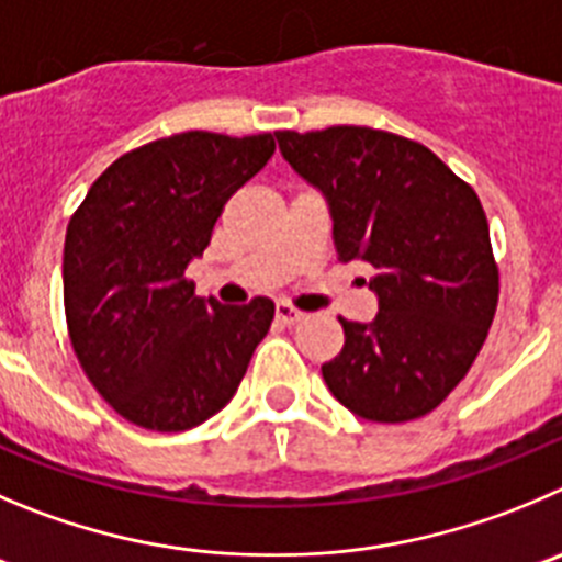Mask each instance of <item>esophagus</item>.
Instances as JSON below:
<instances>
[{
    "instance_id": "esophagus-1",
    "label": "esophagus",
    "mask_w": 562,
    "mask_h": 562,
    "mask_svg": "<svg viewBox=\"0 0 562 562\" xmlns=\"http://www.w3.org/2000/svg\"><path fill=\"white\" fill-rule=\"evenodd\" d=\"M276 319H278V323H284V325H295V323H301V319H303V312H301V308L290 306V303H278Z\"/></svg>"
}]
</instances>
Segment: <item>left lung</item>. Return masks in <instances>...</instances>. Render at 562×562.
Segmentation results:
<instances>
[{
    "label": "left lung",
    "instance_id": "1",
    "mask_svg": "<svg viewBox=\"0 0 562 562\" xmlns=\"http://www.w3.org/2000/svg\"><path fill=\"white\" fill-rule=\"evenodd\" d=\"M286 162L325 192L339 261L372 265L375 323H350L323 378L370 422H411L472 370L499 301L477 192L422 143L372 126L276 132Z\"/></svg>",
    "mask_w": 562,
    "mask_h": 562
}]
</instances>
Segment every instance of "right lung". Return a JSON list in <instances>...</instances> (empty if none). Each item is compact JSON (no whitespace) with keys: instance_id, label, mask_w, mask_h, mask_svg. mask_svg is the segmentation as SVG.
<instances>
[{"instance_id":"1","label":"right lung","mask_w":562,"mask_h":562,"mask_svg":"<svg viewBox=\"0 0 562 562\" xmlns=\"http://www.w3.org/2000/svg\"><path fill=\"white\" fill-rule=\"evenodd\" d=\"M272 151L270 132L159 137L117 157L68 221V339L95 392L132 425L181 432L215 416L270 330V297L221 306L198 297L184 270Z\"/></svg>"}]
</instances>
